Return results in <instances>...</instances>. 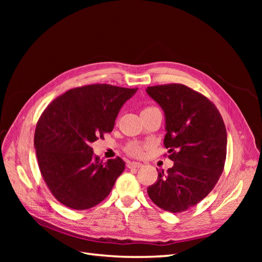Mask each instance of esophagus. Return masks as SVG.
Masks as SVG:
<instances>
[{
  "label": "esophagus",
  "instance_id": "1",
  "mask_svg": "<svg viewBox=\"0 0 262 262\" xmlns=\"http://www.w3.org/2000/svg\"><path fill=\"white\" fill-rule=\"evenodd\" d=\"M126 166H128V168H139V167H141L142 164L139 163V162H130V161H128V162H126Z\"/></svg>",
  "mask_w": 262,
  "mask_h": 262
}]
</instances>
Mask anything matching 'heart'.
Masks as SVG:
<instances>
[{"label":"heart","mask_w":262,"mask_h":262,"mask_svg":"<svg viewBox=\"0 0 262 262\" xmlns=\"http://www.w3.org/2000/svg\"><path fill=\"white\" fill-rule=\"evenodd\" d=\"M154 108H156V107H152V106L145 107L143 110H142V113L148 112V110L154 109ZM145 147H146L145 144L140 143V142L133 141V142H130V143L126 144L124 149H125V152H126V154H128V155L133 156V157H140V156L143 155V150H144Z\"/></svg>","instance_id":"heart-1"}]
</instances>
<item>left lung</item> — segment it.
I'll return each mask as SVG.
<instances>
[{
	"label": "left lung",
	"mask_w": 262,
	"mask_h": 262,
	"mask_svg": "<svg viewBox=\"0 0 262 262\" xmlns=\"http://www.w3.org/2000/svg\"><path fill=\"white\" fill-rule=\"evenodd\" d=\"M166 118L164 146L173 166L160 169L147 193L157 207L171 213L194 207L215 187L226 161L227 134L213 102L182 84L147 87Z\"/></svg>",
	"instance_id": "8db88e82"
}]
</instances>
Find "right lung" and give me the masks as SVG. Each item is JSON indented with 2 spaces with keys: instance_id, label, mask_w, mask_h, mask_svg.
I'll use <instances>...</instances> for the list:
<instances>
[{
  "instance_id": "right-lung-1",
  "label": "right lung",
  "mask_w": 262,
  "mask_h": 262,
  "mask_svg": "<svg viewBox=\"0 0 262 262\" xmlns=\"http://www.w3.org/2000/svg\"><path fill=\"white\" fill-rule=\"evenodd\" d=\"M136 92L109 84L84 85L43 110L34 139L38 166L53 196L66 207L87 210L97 205L124 170L120 157L102 163L91 144L113 131L119 110Z\"/></svg>"
}]
</instances>
